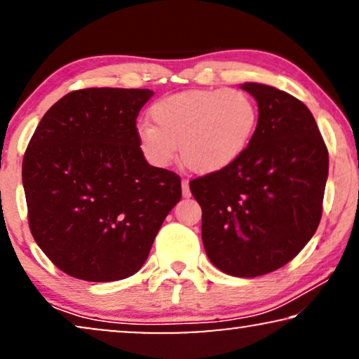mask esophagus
Instances as JSON below:
<instances>
[{
  "label": "esophagus",
  "mask_w": 359,
  "mask_h": 359,
  "mask_svg": "<svg viewBox=\"0 0 359 359\" xmlns=\"http://www.w3.org/2000/svg\"><path fill=\"white\" fill-rule=\"evenodd\" d=\"M181 186H183V196L184 198H189L191 196V191H189V181L183 178V181H181Z\"/></svg>",
  "instance_id": "obj_1"
}]
</instances>
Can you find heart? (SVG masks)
I'll return each instance as SVG.
<instances>
[{
	"instance_id": "1",
	"label": "heart",
	"mask_w": 359,
	"mask_h": 359,
	"mask_svg": "<svg viewBox=\"0 0 359 359\" xmlns=\"http://www.w3.org/2000/svg\"><path fill=\"white\" fill-rule=\"evenodd\" d=\"M154 126L139 127L145 158L168 166L176 155L196 173H217L233 165L252 144L259 111L240 90H193L165 96L150 107Z\"/></svg>"
}]
</instances>
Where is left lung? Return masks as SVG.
<instances>
[{"instance_id": "left-lung-1", "label": "left lung", "mask_w": 359, "mask_h": 359, "mask_svg": "<svg viewBox=\"0 0 359 359\" xmlns=\"http://www.w3.org/2000/svg\"><path fill=\"white\" fill-rule=\"evenodd\" d=\"M242 88L259 121L247 151L217 173L191 180L203 209V243L220 271L238 278L291 262L320 224L328 150L307 106L259 83Z\"/></svg>"}]
</instances>
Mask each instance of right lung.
Masks as SVG:
<instances>
[{
  "instance_id": "right-lung-1",
  "label": "right lung",
  "mask_w": 359,
  "mask_h": 359,
  "mask_svg": "<svg viewBox=\"0 0 359 359\" xmlns=\"http://www.w3.org/2000/svg\"><path fill=\"white\" fill-rule=\"evenodd\" d=\"M150 90L85 88L39 122L22 160L29 229L47 258L83 281L129 278L181 199V178L147 163L137 116Z\"/></svg>"
}]
</instances>
